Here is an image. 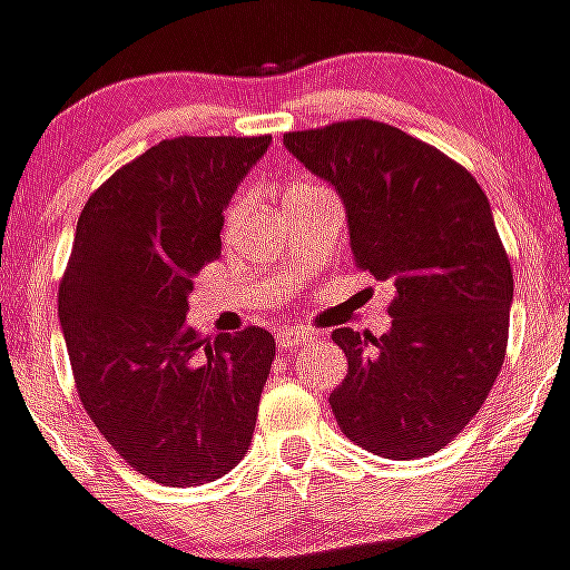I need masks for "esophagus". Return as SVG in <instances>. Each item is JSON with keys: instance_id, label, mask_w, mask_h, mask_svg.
Returning a JSON list of instances; mask_svg holds the SVG:
<instances>
[{"instance_id": "1", "label": "esophagus", "mask_w": 570, "mask_h": 570, "mask_svg": "<svg viewBox=\"0 0 570 570\" xmlns=\"http://www.w3.org/2000/svg\"><path fill=\"white\" fill-rule=\"evenodd\" d=\"M276 342H279L282 351H296L299 345H308L311 334L305 328H282L276 334Z\"/></svg>"}]
</instances>
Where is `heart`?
Instances as JSON below:
<instances>
[{
    "mask_svg": "<svg viewBox=\"0 0 570 570\" xmlns=\"http://www.w3.org/2000/svg\"><path fill=\"white\" fill-rule=\"evenodd\" d=\"M305 188H314V185H305V183H296V185H291V190L288 194H299V190H305ZM245 203H248V196L245 194H239L234 199V203H230V208H228V216H225V219H228V225H234L236 219H239L242 216V210H245Z\"/></svg>",
    "mask_w": 570,
    "mask_h": 570,
    "instance_id": "heart-1",
    "label": "heart"
}]
</instances>
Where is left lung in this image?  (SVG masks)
<instances>
[{
  "mask_svg": "<svg viewBox=\"0 0 570 570\" xmlns=\"http://www.w3.org/2000/svg\"><path fill=\"white\" fill-rule=\"evenodd\" d=\"M285 148L342 199L351 254L394 285L380 340L336 328L347 376L331 394L342 434L371 454H436L500 374L511 262L480 183L431 145L354 119L285 134Z\"/></svg>",
  "mask_w": 570,
  "mask_h": 570,
  "instance_id": "obj_1",
  "label": "left lung"
}]
</instances>
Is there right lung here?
<instances>
[{
    "label": "right lung",
    "mask_w": 570,
    "mask_h": 570,
    "mask_svg": "<svg viewBox=\"0 0 570 570\" xmlns=\"http://www.w3.org/2000/svg\"><path fill=\"white\" fill-rule=\"evenodd\" d=\"M271 136H179L116 170L79 214L59 325L79 400L134 471L205 485L245 456L276 342L188 328L194 276Z\"/></svg>",
    "instance_id": "obj_1"
}]
</instances>
